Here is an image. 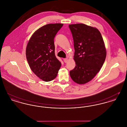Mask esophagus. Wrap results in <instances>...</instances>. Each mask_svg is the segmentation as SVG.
<instances>
[{"instance_id":"34e87169","label":"esophagus","mask_w":127,"mask_h":127,"mask_svg":"<svg viewBox=\"0 0 127 127\" xmlns=\"http://www.w3.org/2000/svg\"><path fill=\"white\" fill-rule=\"evenodd\" d=\"M68 59L67 58H65L64 59V61L65 63H67L68 62Z\"/></svg>"}]
</instances>
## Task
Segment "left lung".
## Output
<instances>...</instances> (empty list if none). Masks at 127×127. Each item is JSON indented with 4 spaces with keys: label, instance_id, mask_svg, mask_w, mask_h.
<instances>
[{
    "label": "left lung",
    "instance_id": "obj_1",
    "mask_svg": "<svg viewBox=\"0 0 127 127\" xmlns=\"http://www.w3.org/2000/svg\"><path fill=\"white\" fill-rule=\"evenodd\" d=\"M74 40L75 68L70 71L73 80L84 84L93 79L105 61L106 49L102 36L96 28L84 24L69 25Z\"/></svg>",
    "mask_w": 127,
    "mask_h": 127
}]
</instances>
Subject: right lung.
<instances>
[{
	"label": "right lung",
	"mask_w": 127,
	"mask_h": 127,
	"mask_svg": "<svg viewBox=\"0 0 127 127\" xmlns=\"http://www.w3.org/2000/svg\"><path fill=\"white\" fill-rule=\"evenodd\" d=\"M63 25L48 24L40 28L31 36L27 46L26 58L31 69L46 82L56 78L61 65L55 54L54 39Z\"/></svg>",
	"instance_id": "right-lung-1"
}]
</instances>
